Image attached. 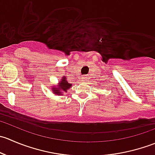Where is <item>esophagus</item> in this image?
Wrapping results in <instances>:
<instances>
[{
  "instance_id": "obj_1",
  "label": "esophagus",
  "mask_w": 155,
  "mask_h": 155,
  "mask_svg": "<svg viewBox=\"0 0 155 155\" xmlns=\"http://www.w3.org/2000/svg\"><path fill=\"white\" fill-rule=\"evenodd\" d=\"M87 79V77H83L82 78V79H83V80H85V79Z\"/></svg>"
}]
</instances>
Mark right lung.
I'll use <instances>...</instances> for the list:
<instances>
[{
	"mask_svg": "<svg viewBox=\"0 0 155 155\" xmlns=\"http://www.w3.org/2000/svg\"><path fill=\"white\" fill-rule=\"evenodd\" d=\"M72 86L71 83H69L67 80L66 76H62L61 79L59 80V82L57 85L51 86V90L52 93L55 95H64V94L67 93L69 89Z\"/></svg>",
	"mask_w": 155,
	"mask_h": 155,
	"instance_id": "right-lung-1",
	"label": "right lung"
}]
</instances>
